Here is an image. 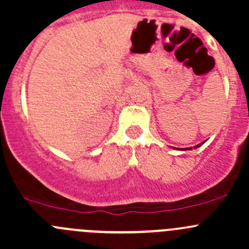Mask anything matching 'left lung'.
I'll return each mask as SVG.
<instances>
[{
  "label": "left lung",
  "instance_id": "obj_1",
  "mask_svg": "<svg viewBox=\"0 0 249 249\" xmlns=\"http://www.w3.org/2000/svg\"><path fill=\"white\" fill-rule=\"evenodd\" d=\"M205 142H206V141H205ZM205 142H202V143H199V144H196V145H195V147H194V149H195V148H199L200 145H202L203 143H205ZM182 150H192V147H190V148H182Z\"/></svg>",
  "mask_w": 249,
  "mask_h": 249
}]
</instances>
